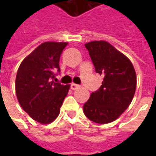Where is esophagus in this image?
<instances>
[{
  "mask_svg": "<svg viewBox=\"0 0 156 156\" xmlns=\"http://www.w3.org/2000/svg\"><path fill=\"white\" fill-rule=\"evenodd\" d=\"M78 87H79V85L76 84V83H72V84H71V89H73V90H75V89H77Z\"/></svg>",
  "mask_w": 156,
  "mask_h": 156,
  "instance_id": "1",
  "label": "esophagus"
}]
</instances>
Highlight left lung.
<instances>
[{"instance_id":"1","label":"left lung","mask_w":156,"mask_h":156,"mask_svg":"<svg viewBox=\"0 0 156 156\" xmlns=\"http://www.w3.org/2000/svg\"><path fill=\"white\" fill-rule=\"evenodd\" d=\"M95 71L104 76L101 87L83 105L86 117L97 124H108L129 106L136 89V73L131 61L105 41L85 44Z\"/></svg>"}]
</instances>
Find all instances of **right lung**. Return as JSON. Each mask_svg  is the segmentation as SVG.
I'll use <instances>...</instances> for the list:
<instances>
[{
    "label": "right lung",
    "instance_id": "obj_1",
    "mask_svg": "<svg viewBox=\"0 0 156 156\" xmlns=\"http://www.w3.org/2000/svg\"><path fill=\"white\" fill-rule=\"evenodd\" d=\"M68 42L47 41L27 56L16 78V94L29 116L41 124L53 122L60 113L70 85L55 83V71H60L59 59Z\"/></svg>",
    "mask_w": 156,
    "mask_h": 156
}]
</instances>
